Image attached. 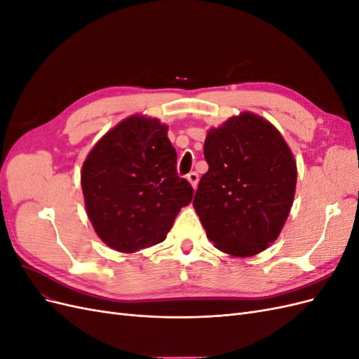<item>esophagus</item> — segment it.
I'll list each match as a JSON object with an SVG mask.
<instances>
[{
  "label": "esophagus",
  "instance_id": "34e87169",
  "mask_svg": "<svg viewBox=\"0 0 359 359\" xmlns=\"http://www.w3.org/2000/svg\"><path fill=\"white\" fill-rule=\"evenodd\" d=\"M187 180L190 181V184H191V187L193 189H196L198 187V182H199V175L196 172H190L189 175H187Z\"/></svg>",
  "mask_w": 359,
  "mask_h": 359
}]
</instances>
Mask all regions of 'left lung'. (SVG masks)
<instances>
[{"label": "left lung", "mask_w": 359, "mask_h": 359, "mask_svg": "<svg viewBox=\"0 0 359 359\" xmlns=\"http://www.w3.org/2000/svg\"><path fill=\"white\" fill-rule=\"evenodd\" d=\"M203 173L193 206L208 240L238 257L265 250L283 227L295 196L297 165L285 139L244 112L206 135Z\"/></svg>", "instance_id": "left-lung-1"}]
</instances>
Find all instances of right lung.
I'll use <instances>...</instances> for the list:
<instances>
[{
	"mask_svg": "<svg viewBox=\"0 0 359 359\" xmlns=\"http://www.w3.org/2000/svg\"><path fill=\"white\" fill-rule=\"evenodd\" d=\"M86 212L104 244L133 253L165 241L193 187L158 119L130 116L107 132L81 173Z\"/></svg>",
	"mask_w": 359,
	"mask_h": 359,
	"instance_id": "right-lung-1",
	"label": "right lung"
}]
</instances>
